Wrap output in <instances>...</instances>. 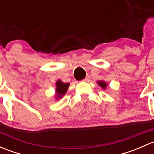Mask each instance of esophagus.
<instances>
[{
  "mask_svg": "<svg viewBox=\"0 0 154 154\" xmlns=\"http://www.w3.org/2000/svg\"><path fill=\"white\" fill-rule=\"evenodd\" d=\"M88 80H89V77H88V76H87L86 78L83 80V81H86L87 82V81H88Z\"/></svg>",
  "mask_w": 154,
  "mask_h": 154,
  "instance_id": "esophagus-1",
  "label": "esophagus"
}]
</instances>
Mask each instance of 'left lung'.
<instances>
[{
  "instance_id": "1",
  "label": "left lung",
  "mask_w": 154,
  "mask_h": 154,
  "mask_svg": "<svg viewBox=\"0 0 154 154\" xmlns=\"http://www.w3.org/2000/svg\"><path fill=\"white\" fill-rule=\"evenodd\" d=\"M97 83H98V84L100 85V86L102 87V88H105L106 87V83H104V82H102V81H99V82H97Z\"/></svg>"
}]
</instances>
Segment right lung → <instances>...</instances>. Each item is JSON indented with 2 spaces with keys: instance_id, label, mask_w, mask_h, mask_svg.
<instances>
[{
  "instance_id": "1",
  "label": "right lung",
  "mask_w": 154,
  "mask_h": 154,
  "mask_svg": "<svg viewBox=\"0 0 154 154\" xmlns=\"http://www.w3.org/2000/svg\"><path fill=\"white\" fill-rule=\"evenodd\" d=\"M68 86H69V83H64L61 80H58L57 82V88H56V91H57L59 97H61L63 94H66V92L68 90Z\"/></svg>"
}]
</instances>
